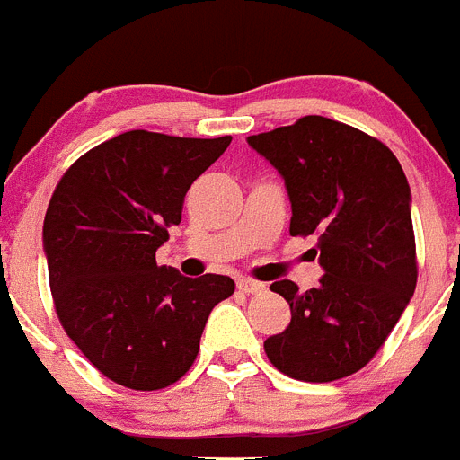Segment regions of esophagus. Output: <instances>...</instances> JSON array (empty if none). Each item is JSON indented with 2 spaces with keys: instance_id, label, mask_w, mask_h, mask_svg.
Masks as SVG:
<instances>
[{
  "instance_id": "esophagus-1",
  "label": "esophagus",
  "mask_w": 460,
  "mask_h": 460,
  "mask_svg": "<svg viewBox=\"0 0 460 460\" xmlns=\"http://www.w3.org/2000/svg\"><path fill=\"white\" fill-rule=\"evenodd\" d=\"M237 288L242 292H249V295H258V292L265 290V283H258V280H251V279H239Z\"/></svg>"
}]
</instances>
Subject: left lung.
Segmentation results:
<instances>
[{"label":"left lung","instance_id":"1","mask_svg":"<svg viewBox=\"0 0 460 460\" xmlns=\"http://www.w3.org/2000/svg\"><path fill=\"white\" fill-rule=\"evenodd\" d=\"M249 145L286 180L290 234H318L313 253L324 270L306 292L292 280L271 283L292 320L265 341L267 357L295 380L352 376L387 341L417 286L403 168L387 145L320 115L251 136Z\"/></svg>","mask_w":460,"mask_h":460}]
</instances>
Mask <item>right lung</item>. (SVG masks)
I'll return each instance as SVG.
<instances>
[{"mask_svg":"<svg viewBox=\"0 0 460 460\" xmlns=\"http://www.w3.org/2000/svg\"><path fill=\"white\" fill-rule=\"evenodd\" d=\"M233 137L126 131L64 172L43 221L57 318L108 380L154 392L193 367L230 276L186 279L156 265L184 195Z\"/></svg>","mask_w":460,"mask_h":460,"instance_id":"right-lung-1","label":"right lung"}]
</instances>
